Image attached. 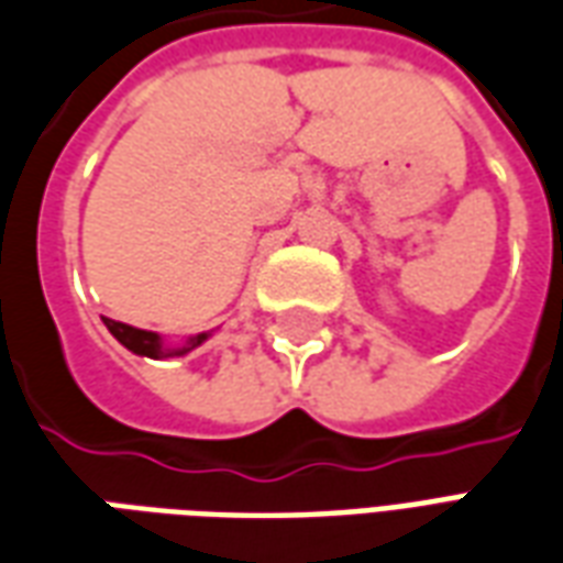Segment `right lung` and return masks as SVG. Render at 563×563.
I'll return each mask as SVG.
<instances>
[{
	"label": "right lung",
	"instance_id": "right-lung-1",
	"mask_svg": "<svg viewBox=\"0 0 563 563\" xmlns=\"http://www.w3.org/2000/svg\"><path fill=\"white\" fill-rule=\"evenodd\" d=\"M102 321H106L109 333L121 342L123 349H130L133 354H142V357H154V361H163V357H181V354L199 349V345L211 336L209 330V333L190 336L187 342H181V345H166L161 333H154V330H139V327L121 324V321H111V318H102Z\"/></svg>",
	"mask_w": 563,
	"mask_h": 563
}]
</instances>
